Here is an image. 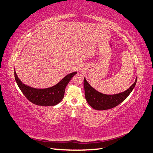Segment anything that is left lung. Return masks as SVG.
<instances>
[{
	"label": "left lung",
	"mask_w": 153,
	"mask_h": 153,
	"mask_svg": "<svg viewBox=\"0 0 153 153\" xmlns=\"http://www.w3.org/2000/svg\"><path fill=\"white\" fill-rule=\"evenodd\" d=\"M137 82V78L132 85L123 92L114 94L106 95L101 94L91 87L87 82L85 78L84 79V87L85 91V97L88 103L96 110H107L117 106L126 99L133 90Z\"/></svg>",
	"instance_id": "left-lung-1"
}]
</instances>
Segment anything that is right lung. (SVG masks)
I'll return each mask as SVG.
<instances>
[{"label":"right lung","mask_w":153,"mask_h":153,"mask_svg":"<svg viewBox=\"0 0 153 153\" xmlns=\"http://www.w3.org/2000/svg\"><path fill=\"white\" fill-rule=\"evenodd\" d=\"M76 74V72H73L67 74L59 82L52 87L45 89H37L22 83L14 71L16 83L23 95L30 102L40 106H53L58 104L63 100L68 83Z\"/></svg>","instance_id":"obj_1"}]
</instances>
